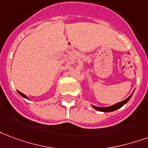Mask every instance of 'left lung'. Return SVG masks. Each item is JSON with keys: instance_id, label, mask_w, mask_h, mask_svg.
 <instances>
[{"instance_id": "1", "label": "left lung", "mask_w": 148, "mask_h": 148, "mask_svg": "<svg viewBox=\"0 0 148 148\" xmlns=\"http://www.w3.org/2000/svg\"><path fill=\"white\" fill-rule=\"evenodd\" d=\"M134 92H132V94L130 95L127 99H126L125 100L122 101H119L118 103L115 105H112V106H107V107H98V106H93V105H91L93 109H95V110H98V111H100V112H113V111H116L117 109H120L122 106H123L124 105L127 103V101H129L130 98L132 97L133 94H134Z\"/></svg>"}]
</instances>
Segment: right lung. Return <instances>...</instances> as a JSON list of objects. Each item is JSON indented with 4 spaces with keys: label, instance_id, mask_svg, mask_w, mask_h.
<instances>
[{
    "label": "right lung",
    "instance_id": "right-lung-1",
    "mask_svg": "<svg viewBox=\"0 0 148 148\" xmlns=\"http://www.w3.org/2000/svg\"><path fill=\"white\" fill-rule=\"evenodd\" d=\"M18 94L20 95H21V96H22V97H23V98H25V99H29V98H28V97H27L26 95H25V94H23V93H21V92H18Z\"/></svg>",
    "mask_w": 148,
    "mask_h": 148
}]
</instances>
